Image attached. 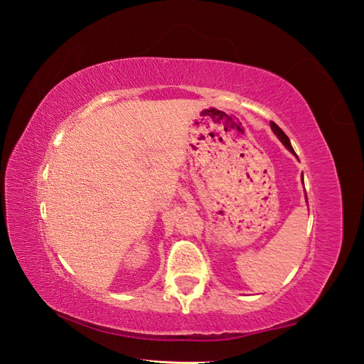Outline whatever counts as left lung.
<instances>
[{"mask_svg":"<svg viewBox=\"0 0 364 364\" xmlns=\"http://www.w3.org/2000/svg\"><path fill=\"white\" fill-rule=\"evenodd\" d=\"M270 128H272V131H274V133H275V136H277L278 139H280L282 144L286 146V149H288V150H289L292 154H296V153H294V149H292L291 142H289V137L283 133V129H282L280 127H278V125H275L274 122H270ZM305 196H306V194H305Z\"/></svg>","mask_w":364,"mask_h":364,"instance_id":"obj_1","label":"left lung"}]
</instances>
